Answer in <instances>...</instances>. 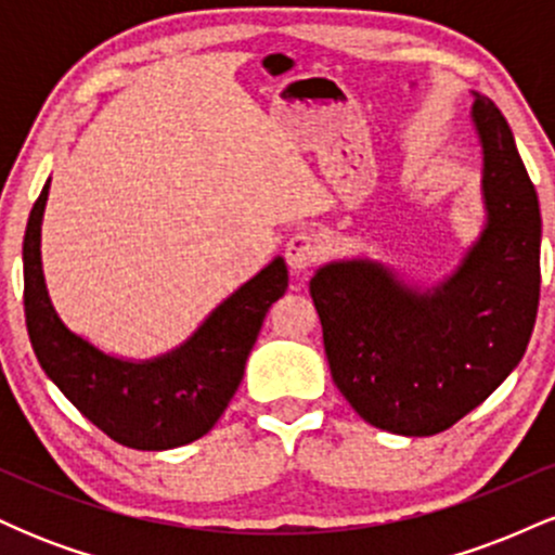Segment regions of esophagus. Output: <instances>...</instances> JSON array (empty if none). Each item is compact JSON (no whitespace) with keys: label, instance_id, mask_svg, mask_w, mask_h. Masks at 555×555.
<instances>
[{"label":"esophagus","instance_id":"esophagus-1","mask_svg":"<svg viewBox=\"0 0 555 555\" xmlns=\"http://www.w3.org/2000/svg\"><path fill=\"white\" fill-rule=\"evenodd\" d=\"M286 263H289L292 271H305L321 258V242H318L315 234L310 232H297L286 240L284 247Z\"/></svg>","mask_w":555,"mask_h":555}]
</instances>
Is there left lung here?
Masks as SVG:
<instances>
[{"instance_id":"1","label":"left lung","mask_w":555,"mask_h":555,"mask_svg":"<svg viewBox=\"0 0 555 555\" xmlns=\"http://www.w3.org/2000/svg\"><path fill=\"white\" fill-rule=\"evenodd\" d=\"M473 95L486 227L460 269L428 292L367 258L310 279L336 388L399 436H436L482 404L519 365L538 315V193L499 106Z\"/></svg>"}]
</instances>
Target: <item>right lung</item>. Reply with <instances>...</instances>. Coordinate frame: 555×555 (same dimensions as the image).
I'll use <instances>...</instances> for the list:
<instances>
[{"label": "right lung", "instance_id": "right-lung-1", "mask_svg": "<svg viewBox=\"0 0 555 555\" xmlns=\"http://www.w3.org/2000/svg\"><path fill=\"white\" fill-rule=\"evenodd\" d=\"M49 180L23 240L25 326L43 373L99 430L140 451L193 443L214 428L237 391L269 308L286 292L284 258L227 297L203 326L162 358L132 362L101 352L56 315L41 271Z\"/></svg>", "mask_w": 555, "mask_h": 555}]
</instances>
